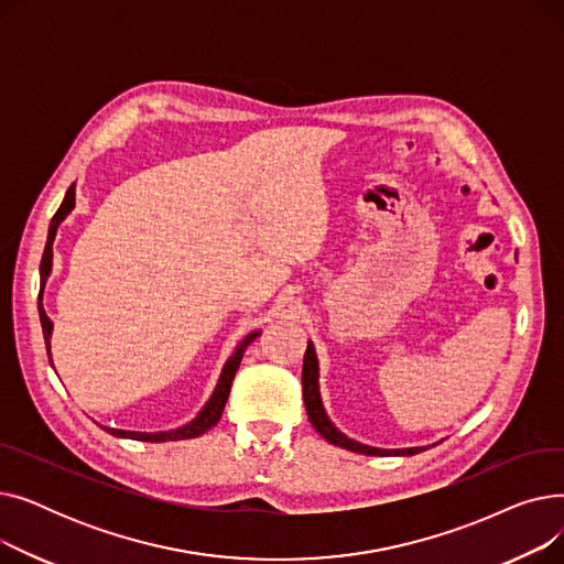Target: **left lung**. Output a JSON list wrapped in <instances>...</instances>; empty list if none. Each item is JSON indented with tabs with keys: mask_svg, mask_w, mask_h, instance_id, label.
<instances>
[{
	"mask_svg": "<svg viewBox=\"0 0 564 564\" xmlns=\"http://www.w3.org/2000/svg\"><path fill=\"white\" fill-rule=\"evenodd\" d=\"M317 357H315V347L313 343H308L306 354H304V370H302V387H304V404L308 411V421L313 423V427L327 438L334 446L347 448L351 453H361V455H416L423 448H402V451H381V448H372V446H364L359 441H351L347 438L343 432H338L334 427V423L327 419V413H324L322 400H319V389H317Z\"/></svg>",
	"mask_w": 564,
	"mask_h": 564,
	"instance_id": "left-lung-1",
	"label": "left lung"
}]
</instances>
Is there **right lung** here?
Listing matches in <instances>:
<instances>
[{
  "mask_svg": "<svg viewBox=\"0 0 564 564\" xmlns=\"http://www.w3.org/2000/svg\"><path fill=\"white\" fill-rule=\"evenodd\" d=\"M75 207V185H70V189L66 192V198L64 203L58 205L56 215L52 217L50 221V232H47V245H45V251H43V260H41V285H45V279L50 276L52 272V242H54V235H56V228L58 224H62L66 219V215ZM43 294V292H41ZM41 294H39V315H41V327H43V338H45V347H47V354H50V334H52V319L47 317V313L43 311V304H41ZM260 332H253L249 334L240 347L235 349L232 357L226 361L224 370H221V377H219V383L217 389L213 393V398L207 400V404L203 406V411L198 413V416L187 423L185 427H177V430H171V432H126V430H109V427H102L107 430L109 434L113 436H121V438H137V441H151V443H160V441H181V438H194V436H200L205 434L210 427H215L221 419L224 413V406H226V400H228V393H230V387H232V379H235V372L237 368H240V361L245 357V349L249 347V343L258 336ZM52 364V359H50Z\"/></svg>",
  "mask_w": 564,
  "mask_h": 564,
  "instance_id": "right-lung-1",
  "label": "right lung"
}]
</instances>
